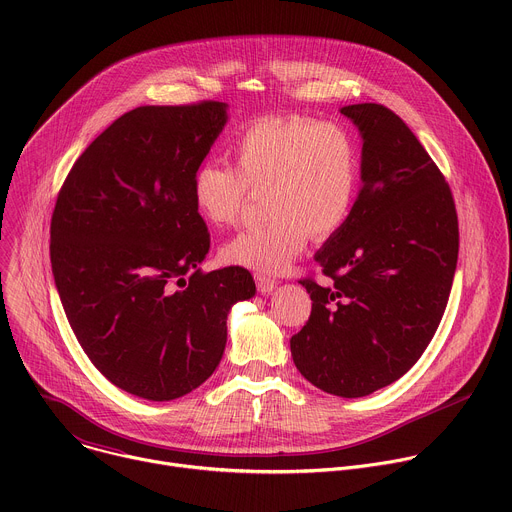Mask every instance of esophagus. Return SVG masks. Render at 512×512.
<instances>
[{
  "label": "esophagus",
  "instance_id": "obj_1",
  "mask_svg": "<svg viewBox=\"0 0 512 512\" xmlns=\"http://www.w3.org/2000/svg\"><path fill=\"white\" fill-rule=\"evenodd\" d=\"M255 283H257V289L261 291V294H271L277 285V279L271 275H265V273H255Z\"/></svg>",
  "mask_w": 512,
  "mask_h": 512
}]
</instances>
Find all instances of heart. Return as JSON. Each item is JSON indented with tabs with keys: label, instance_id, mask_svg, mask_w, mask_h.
I'll return each mask as SVG.
<instances>
[{
	"label": "heart",
	"instance_id": "heart-1",
	"mask_svg": "<svg viewBox=\"0 0 512 512\" xmlns=\"http://www.w3.org/2000/svg\"><path fill=\"white\" fill-rule=\"evenodd\" d=\"M231 166L204 162L192 178L198 214L214 227L239 221L249 192L265 190L269 221L229 239L221 255L257 273H279L308 239L336 235L350 218L360 184L354 135L302 115L261 117L231 141Z\"/></svg>",
	"mask_w": 512,
	"mask_h": 512
}]
</instances>
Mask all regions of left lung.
<instances>
[{
  "instance_id": "left-lung-1",
  "label": "left lung",
  "mask_w": 512,
  "mask_h": 512,
  "mask_svg": "<svg viewBox=\"0 0 512 512\" xmlns=\"http://www.w3.org/2000/svg\"><path fill=\"white\" fill-rule=\"evenodd\" d=\"M362 135V188L346 225L316 253L326 277L300 279L312 298L291 336L298 371L338 397L401 379L442 322L458 263L450 184L385 105L340 109Z\"/></svg>"
}]
</instances>
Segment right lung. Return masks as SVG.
Here are the masks:
<instances>
[{
  "label": "right lung",
  "instance_id": "1",
  "mask_svg": "<svg viewBox=\"0 0 512 512\" xmlns=\"http://www.w3.org/2000/svg\"><path fill=\"white\" fill-rule=\"evenodd\" d=\"M227 105L137 107L70 168L50 221V263L68 324L115 387L150 401L202 385L227 344V314L255 296L245 267L202 271L210 233L192 178Z\"/></svg>",
  "mask_w": 512,
  "mask_h": 512
}]
</instances>
